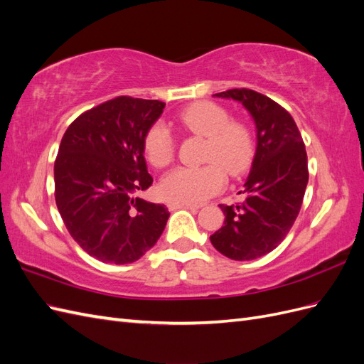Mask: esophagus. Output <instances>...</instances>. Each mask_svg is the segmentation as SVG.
I'll use <instances>...</instances> for the list:
<instances>
[{
  "label": "esophagus",
  "mask_w": 364,
  "mask_h": 364,
  "mask_svg": "<svg viewBox=\"0 0 364 364\" xmlns=\"http://www.w3.org/2000/svg\"><path fill=\"white\" fill-rule=\"evenodd\" d=\"M168 209H170V211H176V209H193V211H196V209H199V206H197V205H188V203H174V202H170L168 203Z\"/></svg>",
  "instance_id": "esophagus-1"
}]
</instances>
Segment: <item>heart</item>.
<instances>
[{"instance_id": "obj_1", "label": "heart", "mask_w": 364, "mask_h": 364, "mask_svg": "<svg viewBox=\"0 0 364 364\" xmlns=\"http://www.w3.org/2000/svg\"><path fill=\"white\" fill-rule=\"evenodd\" d=\"M179 123L193 134L206 138L202 167H178L167 173L159 183L165 199L174 203H202L223 190L229 176L243 174L253 158V135L241 121L230 119L223 106L197 102L182 109ZM174 138L161 121L144 136V151L155 167H165L174 158Z\"/></svg>"}]
</instances>
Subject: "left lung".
Returning a JSON list of instances; mask_svg holds the SVG:
<instances>
[{
	"label": "left lung",
	"instance_id": "obj_1",
	"mask_svg": "<svg viewBox=\"0 0 364 364\" xmlns=\"http://www.w3.org/2000/svg\"><path fill=\"white\" fill-rule=\"evenodd\" d=\"M214 95L247 109L257 126V151L240 191L243 200L220 205L225 225L209 240L225 257L250 261L278 247L301 211L308 183L305 144L293 117L267 95L246 87Z\"/></svg>",
	"mask_w": 364,
	"mask_h": 364
}]
</instances>
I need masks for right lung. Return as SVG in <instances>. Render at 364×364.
Listing matches in <instances>:
<instances>
[{
	"mask_svg": "<svg viewBox=\"0 0 364 364\" xmlns=\"http://www.w3.org/2000/svg\"><path fill=\"white\" fill-rule=\"evenodd\" d=\"M165 103L115 97L77 117L54 161V197L68 232L86 253L111 264L139 259L170 217L136 197L153 183L144 136Z\"/></svg>",
	"mask_w": 364,
	"mask_h": 364,
	"instance_id": "1",
	"label": "right lung"
}]
</instances>
